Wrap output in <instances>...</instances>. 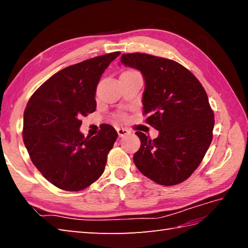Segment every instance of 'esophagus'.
<instances>
[{"mask_svg": "<svg viewBox=\"0 0 248 248\" xmlns=\"http://www.w3.org/2000/svg\"><path fill=\"white\" fill-rule=\"evenodd\" d=\"M116 130H117V133H118V135L120 136V138H123V136H124V135H127V134L130 133V131L127 130V129H124V128H119V127H118Z\"/></svg>", "mask_w": 248, "mask_h": 248, "instance_id": "34e87169", "label": "esophagus"}]
</instances>
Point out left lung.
Masks as SVG:
<instances>
[{
    "label": "left lung",
    "mask_w": 248,
    "mask_h": 248,
    "mask_svg": "<svg viewBox=\"0 0 248 248\" xmlns=\"http://www.w3.org/2000/svg\"><path fill=\"white\" fill-rule=\"evenodd\" d=\"M124 65L145 80L143 114L159 131L150 140L138 131L140 147L133 155L139 170L161 186H176L202 163L213 138L214 113L204 88L179 62L145 53L121 55Z\"/></svg>",
    "instance_id": "obj_1"
}]
</instances>
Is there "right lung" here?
I'll return each instance as SVG.
<instances>
[{"label":"right lung","instance_id":"1","mask_svg":"<svg viewBox=\"0 0 248 248\" xmlns=\"http://www.w3.org/2000/svg\"><path fill=\"white\" fill-rule=\"evenodd\" d=\"M120 52L66 67L31 94L23 115V141L41 175L64 191L88 187L102 175L117 132L103 124L93 138L80 132L81 117L96 110L102 73Z\"/></svg>","mask_w":248,"mask_h":248}]
</instances>
